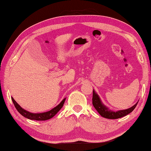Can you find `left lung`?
Wrapping results in <instances>:
<instances>
[{"label": "left lung", "instance_id": "8db88e82", "mask_svg": "<svg viewBox=\"0 0 151 151\" xmlns=\"http://www.w3.org/2000/svg\"><path fill=\"white\" fill-rule=\"evenodd\" d=\"M138 102H137L134 106L130 107L127 109L124 110H119L117 111H113L109 109L108 107H107L104 104L101 102L99 96L95 93L93 90V104L94 108L96 109L97 111L99 113V114L104 118L109 119H116L121 118L122 116L127 115L129 113H130L133 111L137 106Z\"/></svg>", "mask_w": 151, "mask_h": 151}]
</instances>
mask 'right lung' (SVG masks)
Here are the masks:
<instances>
[{"mask_svg": "<svg viewBox=\"0 0 151 151\" xmlns=\"http://www.w3.org/2000/svg\"><path fill=\"white\" fill-rule=\"evenodd\" d=\"M12 101H13L15 108H16V109L18 111V112H19L21 115L24 116V117L30 120H35V121H46V120L50 119L52 117H53V116L56 115L58 111H59L60 109L62 108L64 105V101L66 100V98H64V99L62 100V101H61L58 106L55 107L53 109L49 111L41 113H32L27 111L23 109L22 107H21L19 104L15 101V100L12 97Z\"/></svg>", "mask_w": 151, "mask_h": 151, "instance_id": "add662e5", "label": "right lung"}]
</instances>
